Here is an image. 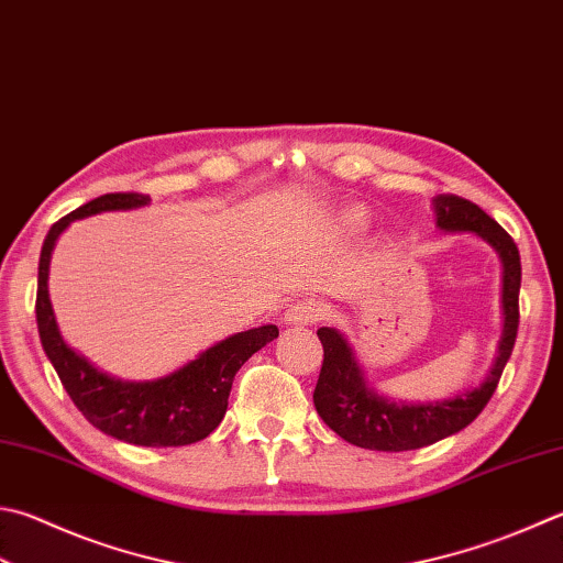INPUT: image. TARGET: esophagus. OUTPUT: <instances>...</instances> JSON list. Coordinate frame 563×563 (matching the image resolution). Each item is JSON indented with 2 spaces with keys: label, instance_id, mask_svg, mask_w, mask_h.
I'll list each match as a JSON object with an SVG mask.
<instances>
[{
  "label": "esophagus",
  "instance_id": "34e87169",
  "mask_svg": "<svg viewBox=\"0 0 563 563\" xmlns=\"http://www.w3.org/2000/svg\"><path fill=\"white\" fill-rule=\"evenodd\" d=\"M325 316V309L321 301L316 299H296L289 309L284 313V321L289 325H311L316 321H321Z\"/></svg>",
  "mask_w": 563,
  "mask_h": 563
}]
</instances>
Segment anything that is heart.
<instances>
[{
    "label": "heart",
    "mask_w": 563,
    "mask_h": 563,
    "mask_svg": "<svg viewBox=\"0 0 563 563\" xmlns=\"http://www.w3.org/2000/svg\"><path fill=\"white\" fill-rule=\"evenodd\" d=\"M347 222H350V225H360V222H363V213H350Z\"/></svg>",
    "instance_id": "obj_1"
}]
</instances>
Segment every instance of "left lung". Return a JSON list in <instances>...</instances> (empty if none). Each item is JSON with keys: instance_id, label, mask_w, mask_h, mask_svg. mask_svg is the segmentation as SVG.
<instances>
[{"instance_id": "1", "label": "left lung", "mask_w": 563, "mask_h": 563, "mask_svg": "<svg viewBox=\"0 0 563 563\" xmlns=\"http://www.w3.org/2000/svg\"><path fill=\"white\" fill-rule=\"evenodd\" d=\"M433 206H437V225L441 230L473 232L500 254L505 311L500 347H497L490 375L483 379L481 387L463 391L453 399L407 405V401L379 397L373 387H367L363 369L345 338L335 328H318L323 365L313 389L316 411L338 437L360 449L389 453L413 451L459 433L490 401L507 360L512 355L519 325V282H522V264H519L515 240L483 208L461 196H439L433 198Z\"/></svg>"}]
</instances>
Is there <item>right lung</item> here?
<instances>
[{
  "label": "right lung",
  "mask_w": 563,
  "mask_h": 563,
  "mask_svg": "<svg viewBox=\"0 0 563 563\" xmlns=\"http://www.w3.org/2000/svg\"><path fill=\"white\" fill-rule=\"evenodd\" d=\"M150 203L144 194H104L53 222L38 257L36 323L41 345L63 387L82 417L108 437L134 446H188L203 441L228 411L238 369L279 335L277 325L250 328L208 347L176 373L152 382H122L100 373L60 338L48 299V264L53 245L73 220L104 210H130Z\"/></svg>",
  "instance_id": "obj_1"
}]
</instances>
